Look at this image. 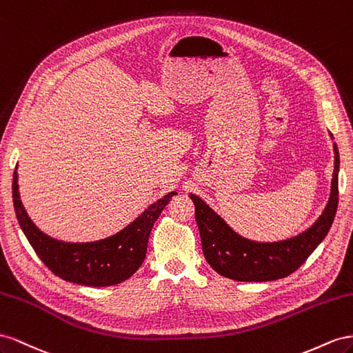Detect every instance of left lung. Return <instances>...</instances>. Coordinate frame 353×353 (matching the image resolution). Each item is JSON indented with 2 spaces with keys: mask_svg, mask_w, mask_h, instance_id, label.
Returning a JSON list of instances; mask_svg holds the SVG:
<instances>
[{
  "mask_svg": "<svg viewBox=\"0 0 353 353\" xmlns=\"http://www.w3.org/2000/svg\"><path fill=\"white\" fill-rule=\"evenodd\" d=\"M334 173L324 213L303 234L279 243H254L230 229L203 199L190 194L195 204L203 253L208 265L225 278L243 283H263L296 272L322 243L333 225L339 205V149L334 143Z\"/></svg>",
  "mask_w": 353,
  "mask_h": 353,
  "instance_id": "1",
  "label": "left lung"
}]
</instances>
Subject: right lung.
<instances>
[{"label": "right lung", "mask_w": 353, "mask_h": 353, "mask_svg": "<svg viewBox=\"0 0 353 353\" xmlns=\"http://www.w3.org/2000/svg\"><path fill=\"white\" fill-rule=\"evenodd\" d=\"M17 168V167H16ZM17 171L13 173V204L16 217L29 244L54 275L74 284L108 287L128 279L143 263L148 239L161 211L176 192L149 205L121 232L94 243H63L43 234L28 217L19 196Z\"/></svg>", "instance_id": "1"}]
</instances>
